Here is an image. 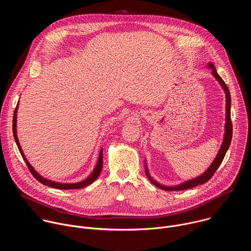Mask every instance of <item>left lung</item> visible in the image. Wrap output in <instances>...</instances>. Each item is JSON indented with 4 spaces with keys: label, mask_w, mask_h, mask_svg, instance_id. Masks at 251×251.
Masks as SVG:
<instances>
[{
    "label": "left lung",
    "mask_w": 251,
    "mask_h": 251,
    "mask_svg": "<svg viewBox=\"0 0 251 251\" xmlns=\"http://www.w3.org/2000/svg\"><path fill=\"white\" fill-rule=\"evenodd\" d=\"M207 66H208V68L211 69L212 76L218 80V82L221 84V86L223 87V89L226 93V125H225V135H224L223 144L221 146V149H220L217 157L214 158V160L212 161V163L206 169L205 172H203L199 176H197L195 178H192V180L186 181V182H184L180 185H176V186H164V185H161L158 182H156L154 178L151 176V175L149 174L148 166H147V163L145 161V170H146V175H147L148 178L154 186H156V187H158V188H160L164 191H182V190L195 188L199 185H202V184L206 183L209 180V178L212 176L214 172H216L218 170V168L221 166V164H222V162H223V160H224V158L226 154V151L229 148L231 138H232V125H231V119H230V101H231L230 93H229L228 87L226 86L225 81L218 75L217 69H216V67H214V65L211 62H209L207 64Z\"/></svg>",
    "instance_id": "1"
}]
</instances>
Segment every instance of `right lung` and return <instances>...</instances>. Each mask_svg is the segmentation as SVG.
Returning <instances> with one entry per match:
<instances>
[{
  "instance_id": "right-lung-1",
  "label": "right lung",
  "mask_w": 251,
  "mask_h": 251,
  "mask_svg": "<svg viewBox=\"0 0 251 251\" xmlns=\"http://www.w3.org/2000/svg\"><path fill=\"white\" fill-rule=\"evenodd\" d=\"M18 107H19V103L16 107L15 109V112H14V117H13V134H14V138H15V141L17 143V146L19 148V151L22 155V157L24 158L28 170L30 171V173L32 174V176L37 178V180L42 183L43 185L45 186H49V187H51V188H54V189H59V190H75V189H82L84 187H87L89 185H91L96 178L97 176H99L101 170H102V166H103V149L100 150V153H99V157H98V161H97V164L95 166V168L93 169L92 173L85 178V180L81 181V182H78V183H70V184H67V183H58V182H54V181H51V180H49V178H46L44 177L43 176H41L37 171H35L33 169V167L28 163L27 159L25 158L23 150H22V147L20 145V142H19V139H18V135H17V113H18Z\"/></svg>"
}]
</instances>
